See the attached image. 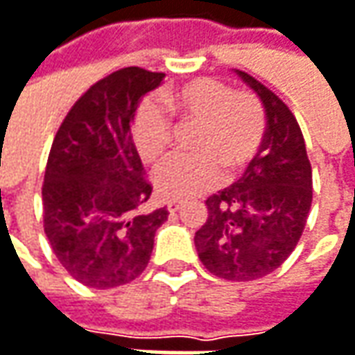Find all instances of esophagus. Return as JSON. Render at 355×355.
Masks as SVG:
<instances>
[{
    "label": "esophagus",
    "instance_id": "obj_1",
    "mask_svg": "<svg viewBox=\"0 0 355 355\" xmlns=\"http://www.w3.org/2000/svg\"><path fill=\"white\" fill-rule=\"evenodd\" d=\"M168 211L171 213H177V211H180L182 207H184V200H180V198H173V200H168Z\"/></svg>",
    "mask_w": 355,
    "mask_h": 355
}]
</instances>
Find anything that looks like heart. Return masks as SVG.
<instances>
[{"instance_id": "b5f03b06", "label": "heart", "mask_w": 355, "mask_h": 355, "mask_svg": "<svg viewBox=\"0 0 355 355\" xmlns=\"http://www.w3.org/2000/svg\"><path fill=\"white\" fill-rule=\"evenodd\" d=\"M162 110L153 102L138 106L132 118V142L140 158L158 162L171 144L169 116L178 126H193L189 150L168 158L157 171L158 193L166 198H191L217 187L223 175L241 173L259 153L265 135L263 106L255 96L233 92L215 80H193L166 90Z\"/></svg>"}]
</instances>
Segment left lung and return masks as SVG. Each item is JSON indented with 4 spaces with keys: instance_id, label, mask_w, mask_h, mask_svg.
I'll list each match as a JSON object with an SVG mask.
<instances>
[{
    "instance_id": "left-lung-1",
    "label": "left lung",
    "mask_w": 355,
    "mask_h": 355,
    "mask_svg": "<svg viewBox=\"0 0 355 355\" xmlns=\"http://www.w3.org/2000/svg\"><path fill=\"white\" fill-rule=\"evenodd\" d=\"M259 96L267 128L243 177L207 198V223L195 233L202 265L220 279L253 282L291 255L311 209V164L302 128L269 88L237 70Z\"/></svg>"
}]
</instances>
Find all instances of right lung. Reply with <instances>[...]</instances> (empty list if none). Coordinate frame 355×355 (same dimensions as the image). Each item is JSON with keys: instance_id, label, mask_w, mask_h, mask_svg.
<instances>
[{"instance_id": "add662e5", "label": "right lung", "mask_w": 355, "mask_h": 355, "mask_svg": "<svg viewBox=\"0 0 355 355\" xmlns=\"http://www.w3.org/2000/svg\"><path fill=\"white\" fill-rule=\"evenodd\" d=\"M162 78L142 68L106 76L73 104L53 138L42 187L44 231L62 267L88 287L136 279L168 217L164 207L140 211L153 187L132 142L138 104Z\"/></svg>"}]
</instances>
